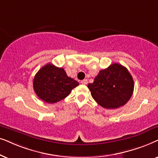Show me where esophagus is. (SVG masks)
<instances>
[{
	"label": "esophagus",
	"mask_w": 158,
	"mask_h": 158,
	"mask_svg": "<svg viewBox=\"0 0 158 158\" xmlns=\"http://www.w3.org/2000/svg\"><path fill=\"white\" fill-rule=\"evenodd\" d=\"M81 83L82 84V85H87V84L88 83V81H87V79H84V80L81 81Z\"/></svg>",
	"instance_id": "1"
}]
</instances>
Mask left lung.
<instances>
[{"label": "left lung", "mask_w": 158, "mask_h": 158, "mask_svg": "<svg viewBox=\"0 0 158 158\" xmlns=\"http://www.w3.org/2000/svg\"><path fill=\"white\" fill-rule=\"evenodd\" d=\"M88 88L98 103L108 109L124 106L133 94L134 80L126 67L121 64H111L100 71L93 83Z\"/></svg>", "instance_id": "left-lung-1"}]
</instances>
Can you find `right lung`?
<instances>
[{
	"label": "right lung",
	"instance_id": "right-lung-1",
	"mask_svg": "<svg viewBox=\"0 0 158 158\" xmlns=\"http://www.w3.org/2000/svg\"><path fill=\"white\" fill-rule=\"evenodd\" d=\"M79 83L69 77L64 69L48 64L35 76L33 87L35 93L48 103L59 102L70 94Z\"/></svg>",
	"mask_w": 158,
	"mask_h": 158
}]
</instances>
